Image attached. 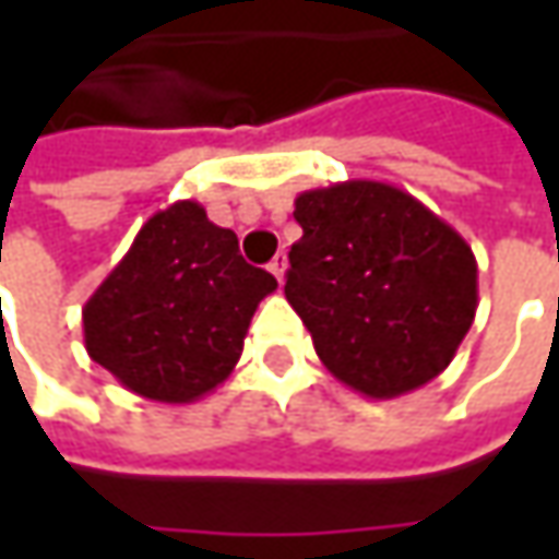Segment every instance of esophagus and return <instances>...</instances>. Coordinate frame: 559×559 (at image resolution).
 <instances>
[{
	"label": "esophagus",
	"mask_w": 559,
	"mask_h": 559,
	"mask_svg": "<svg viewBox=\"0 0 559 559\" xmlns=\"http://www.w3.org/2000/svg\"><path fill=\"white\" fill-rule=\"evenodd\" d=\"M286 267H289V258H286V254L280 251V254H276V258L270 261V273H273V276H276V280L283 283V276H286Z\"/></svg>",
	"instance_id": "34e87169"
}]
</instances>
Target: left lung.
Wrapping results in <instances>:
<instances>
[{
	"label": "left lung",
	"mask_w": 559,
	"mask_h": 559,
	"mask_svg": "<svg viewBox=\"0 0 559 559\" xmlns=\"http://www.w3.org/2000/svg\"><path fill=\"white\" fill-rule=\"evenodd\" d=\"M301 239L286 298L323 367L367 397H397L451 364L479 289L461 233L411 192L345 180L295 199Z\"/></svg>",
	"instance_id": "1"
}]
</instances>
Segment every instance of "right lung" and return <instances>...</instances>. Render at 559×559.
<instances>
[{
  "mask_svg": "<svg viewBox=\"0 0 559 559\" xmlns=\"http://www.w3.org/2000/svg\"><path fill=\"white\" fill-rule=\"evenodd\" d=\"M273 289L267 270L239 254L233 229L211 224L199 202H174L142 224L83 305V342L123 389L192 404L233 373Z\"/></svg>",
  "mask_w": 559,
  "mask_h": 559,
  "instance_id": "add662e5",
  "label": "right lung"
}]
</instances>
